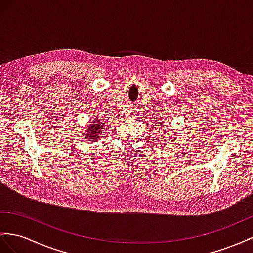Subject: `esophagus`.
<instances>
[{
	"label": "esophagus",
	"mask_w": 253,
	"mask_h": 253,
	"mask_svg": "<svg viewBox=\"0 0 253 253\" xmlns=\"http://www.w3.org/2000/svg\"><path fill=\"white\" fill-rule=\"evenodd\" d=\"M135 114H137V113H135V112L133 111V110H130V111L128 112V116H130V118H134Z\"/></svg>",
	"instance_id": "obj_1"
}]
</instances>
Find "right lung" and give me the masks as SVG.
Wrapping results in <instances>:
<instances>
[{"instance_id": "1", "label": "right lung", "mask_w": 253, "mask_h": 253, "mask_svg": "<svg viewBox=\"0 0 253 253\" xmlns=\"http://www.w3.org/2000/svg\"><path fill=\"white\" fill-rule=\"evenodd\" d=\"M105 124L101 120H95L90 122V125H88L87 130L85 131L87 133V140L90 142H96L97 139L102 132V129H105Z\"/></svg>"}]
</instances>
